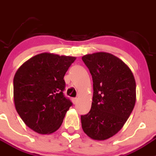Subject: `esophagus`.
Segmentation results:
<instances>
[{"label":"esophagus","instance_id":"obj_1","mask_svg":"<svg viewBox=\"0 0 156 156\" xmlns=\"http://www.w3.org/2000/svg\"><path fill=\"white\" fill-rule=\"evenodd\" d=\"M72 102L75 104H76L78 103V98H72Z\"/></svg>","mask_w":156,"mask_h":156}]
</instances>
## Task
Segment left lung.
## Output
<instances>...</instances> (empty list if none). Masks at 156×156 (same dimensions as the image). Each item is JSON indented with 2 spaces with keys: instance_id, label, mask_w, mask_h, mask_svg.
Here are the masks:
<instances>
[{
  "instance_id": "8db88e82",
  "label": "left lung",
  "mask_w": 156,
  "mask_h": 156,
  "mask_svg": "<svg viewBox=\"0 0 156 156\" xmlns=\"http://www.w3.org/2000/svg\"><path fill=\"white\" fill-rule=\"evenodd\" d=\"M93 80V101L88 113L81 115L84 133L94 140L116 134L126 122L136 103V81L128 66L108 52L82 57Z\"/></svg>"
}]
</instances>
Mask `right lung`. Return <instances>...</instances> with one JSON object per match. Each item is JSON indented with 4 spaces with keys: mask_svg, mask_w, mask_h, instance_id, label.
Listing matches in <instances>:
<instances>
[{
    "mask_svg": "<svg viewBox=\"0 0 156 156\" xmlns=\"http://www.w3.org/2000/svg\"><path fill=\"white\" fill-rule=\"evenodd\" d=\"M75 59L43 52L25 62L15 73V108L25 124L37 133L55 132L72 105L63 94V78Z\"/></svg>",
    "mask_w": 156,
    "mask_h": 156,
    "instance_id": "obj_1",
    "label": "right lung"
}]
</instances>
